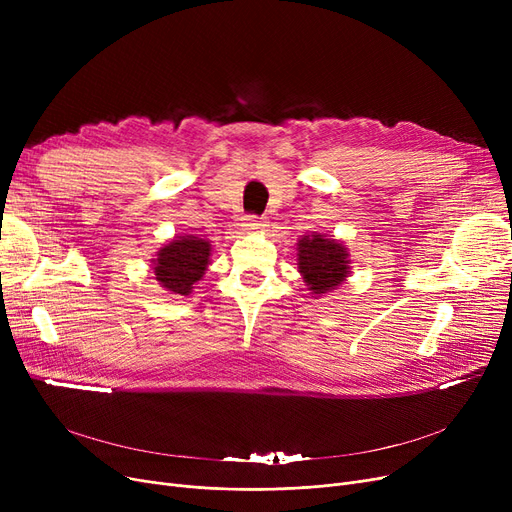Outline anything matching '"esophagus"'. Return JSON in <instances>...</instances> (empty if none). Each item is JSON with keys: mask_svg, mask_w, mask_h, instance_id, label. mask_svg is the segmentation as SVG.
I'll return each mask as SVG.
<instances>
[{"mask_svg": "<svg viewBox=\"0 0 512 512\" xmlns=\"http://www.w3.org/2000/svg\"><path fill=\"white\" fill-rule=\"evenodd\" d=\"M242 228H245V232H261L265 228V222L257 218V215H247L245 222H242Z\"/></svg>", "mask_w": 512, "mask_h": 512, "instance_id": "esophagus-1", "label": "esophagus"}]
</instances>
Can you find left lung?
<instances>
[{"mask_svg":"<svg viewBox=\"0 0 512 512\" xmlns=\"http://www.w3.org/2000/svg\"><path fill=\"white\" fill-rule=\"evenodd\" d=\"M297 265L307 290L324 297L351 274V255L342 240L313 232L297 242Z\"/></svg>","mask_w":512,"mask_h":512,"instance_id":"8db88e82","label":"left lung"}]
</instances>
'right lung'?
Instances as JSON below:
<instances>
[{
	"mask_svg": "<svg viewBox=\"0 0 512 512\" xmlns=\"http://www.w3.org/2000/svg\"><path fill=\"white\" fill-rule=\"evenodd\" d=\"M211 257V242L199 234H180L170 238L151 259L157 284L174 297H188L195 284L203 280Z\"/></svg>",
	"mask_w": 512,
	"mask_h": 512,
	"instance_id": "add662e5",
	"label": "right lung"
}]
</instances>
